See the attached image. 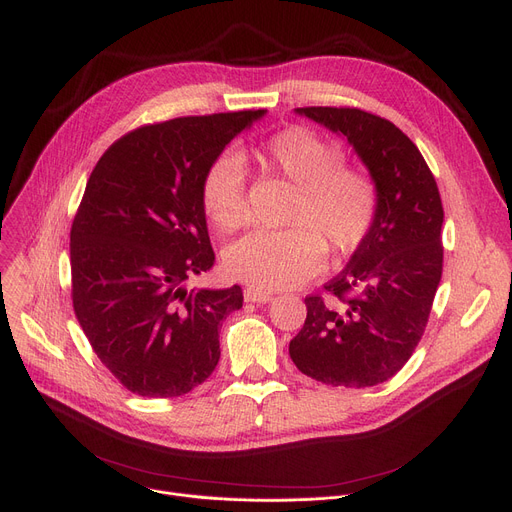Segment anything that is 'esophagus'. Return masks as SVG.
<instances>
[{
  "mask_svg": "<svg viewBox=\"0 0 512 512\" xmlns=\"http://www.w3.org/2000/svg\"><path fill=\"white\" fill-rule=\"evenodd\" d=\"M245 301L247 303H270V301H274V294L263 292V290H255V288H247L245 290Z\"/></svg>",
  "mask_w": 512,
  "mask_h": 512,
  "instance_id": "obj_1",
  "label": "esophagus"
}]
</instances>
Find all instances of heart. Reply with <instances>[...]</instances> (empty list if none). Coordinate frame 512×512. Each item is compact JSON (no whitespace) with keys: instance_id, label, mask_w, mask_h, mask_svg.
Returning <instances> with one entry per match:
<instances>
[{"instance_id":"heart-1","label":"heart","mask_w":512,"mask_h":512,"mask_svg":"<svg viewBox=\"0 0 512 512\" xmlns=\"http://www.w3.org/2000/svg\"><path fill=\"white\" fill-rule=\"evenodd\" d=\"M240 159H251L267 176L294 186L286 224L261 230L236 242L226 253L228 272L272 292L307 280L324 257H346L363 247L380 213V186L361 166L344 164L342 149L307 126H288L261 141ZM201 207L220 234H234L247 224L245 172L222 155L203 172Z\"/></svg>"}]
</instances>
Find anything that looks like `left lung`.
<instances>
[{"label": "left lung", "instance_id": "8db88e82", "mask_svg": "<svg viewBox=\"0 0 512 512\" xmlns=\"http://www.w3.org/2000/svg\"><path fill=\"white\" fill-rule=\"evenodd\" d=\"M342 132L380 186V213L344 270L307 294V319L290 359L309 378L367 388L396 375L415 353L442 278L444 207L417 145L390 120L359 107H299Z\"/></svg>", "mask_w": 512, "mask_h": 512}]
</instances>
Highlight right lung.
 <instances>
[{
    "label": "right lung",
    "mask_w": 512,
    "mask_h": 512,
    "mask_svg": "<svg viewBox=\"0 0 512 512\" xmlns=\"http://www.w3.org/2000/svg\"><path fill=\"white\" fill-rule=\"evenodd\" d=\"M263 110L145 124L107 147L70 230L72 307L99 361L132 394L172 398L220 361L222 321L242 288L186 290L213 249L203 172Z\"/></svg>",
    "instance_id": "right-lung-1"
}]
</instances>
